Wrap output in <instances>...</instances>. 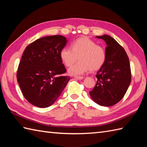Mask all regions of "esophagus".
Masks as SVG:
<instances>
[{
  "label": "esophagus",
  "mask_w": 147,
  "mask_h": 147,
  "mask_svg": "<svg viewBox=\"0 0 147 147\" xmlns=\"http://www.w3.org/2000/svg\"><path fill=\"white\" fill-rule=\"evenodd\" d=\"M74 78L76 79V80H83L84 78L83 76H74Z\"/></svg>",
  "instance_id": "1"
}]
</instances>
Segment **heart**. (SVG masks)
Listing matches in <instances>:
<instances>
[{
	"instance_id": "1",
	"label": "heart",
	"mask_w": 147,
	"mask_h": 147,
	"mask_svg": "<svg viewBox=\"0 0 147 147\" xmlns=\"http://www.w3.org/2000/svg\"><path fill=\"white\" fill-rule=\"evenodd\" d=\"M71 48H62L60 57L66 66H70L79 57V61L68 69L70 75L79 76L86 73L90 69L95 71L100 68L105 61V51L102 47L86 37L78 38L71 43Z\"/></svg>"
}]
</instances>
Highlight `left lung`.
<instances>
[{
	"instance_id": "left-lung-1",
	"label": "left lung",
	"mask_w": 147,
	"mask_h": 147,
	"mask_svg": "<svg viewBox=\"0 0 147 147\" xmlns=\"http://www.w3.org/2000/svg\"><path fill=\"white\" fill-rule=\"evenodd\" d=\"M96 37L107 44L106 57L90 95L97 104L109 107L119 102L126 93L131 79L130 64L126 51L116 40L107 35Z\"/></svg>"
}]
</instances>
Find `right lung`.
Wrapping results in <instances>:
<instances>
[{
  "instance_id": "1",
  "label": "right lung",
  "mask_w": 147,
  "mask_h": 147,
  "mask_svg": "<svg viewBox=\"0 0 147 147\" xmlns=\"http://www.w3.org/2000/svg\"><path fill=\"white\" fill-rule=\"evenodd\" d=\"M68 40L61 35L45 36L24 50L18 66L17 80L23 95L32 105L48 107L56 101L70 80L60 52Z\"/></svg>"
}]
</instances>
